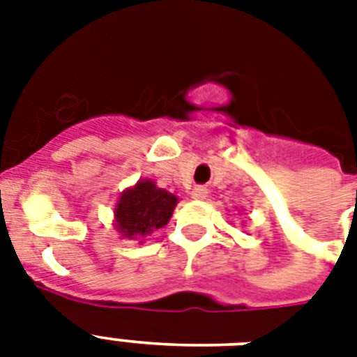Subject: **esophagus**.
<instances>
[{
	"instance_id": "1",
	"label": "esophagus",
	"mask_w": 357,
	"mask_h": 357,
	"mask_svg": "<svg viewBox=\"0 0 357 357\" xmlns=\"http://www.w3.org/2000/svg\"><path fill=\"white\" fill-rule=\"evenodd\" d=\"M190 195H192V198H196V200H204V198H207V189L204 185H196Z\"/></svg>"
}]
</instances>
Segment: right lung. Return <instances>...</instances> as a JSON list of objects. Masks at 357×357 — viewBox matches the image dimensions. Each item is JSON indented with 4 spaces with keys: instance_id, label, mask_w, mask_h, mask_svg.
<instances>
[{
    "instance_id": "obj_1",
    "label": "right lung",
    "mask_w": 357,
    "mask_h": 357,
    "mask_svg": "<svg viewBox=\"0 0 357 357\" xmlns=\"http://www.w3.org/2000/svg\"><path fill=\"white\" fill-rule=\"evenodd\" d=\"M178 198L155 187L153 181H139L126 190L116 204V229L123 237L133 238L148 235L167 226L172 217Z\"/></svg>"
}]
</instances>
